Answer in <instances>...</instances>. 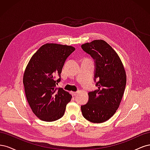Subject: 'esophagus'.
I'll use <instances>...</instances> for the list:
<instances>
[{"label":"esophagus","instance_id":"esophagus-1","mask_svg":"<svg viewBox=\"0 0 150 150\" xmlns=\"http://www.w3.org/2000/svg\"><path fill=\"white\" fill-rule=\"evenodd\" d=\"M77 93H78V92H74V91H72L71 92V94H72V96H76V95L77 94Z\"/></svg>","mask_w":150,"mask_h":150}]
</instances>
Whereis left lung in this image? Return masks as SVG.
<instances>
[{
	"mask_svg": "<svg viewBox=\"0 0 150 150\" xmlns=\"http://www.w3.org/2000/svg\"><path fill=\"white\" fill-rule=\"evenodd\" d=\"M94 60V81L98 89L88 93L89 100L81 106L85 119L101 123L111 117L118 108L125 92L126 76L120 57L103 40L81 45Z\"/></svg>",
	"mask_w": 150,
	"mask_h": 150,
	"instance_id": "obj_1",
	"label": "left lung"
}]
</instances>
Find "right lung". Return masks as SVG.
Listing matches in <instances>:
<instances>
[{"label":"right lung","instance_id":"obj_1","mask_svg":"<svg viewBox=\"0 0 150 150\" xmlns=\"http://www.w3.org/2000/svg\"><path fill=\"white\" fill-rule=\"evenodd\" d=\"M75 48L57 44H46L32 56L23 77L27 100L35 116L51 122L64 114L71 95L62 88H56L66 59ZM60 78L56 80L55 75Z\"/></svg>","mask_w":150,"mask_h":150}]
</instances>
